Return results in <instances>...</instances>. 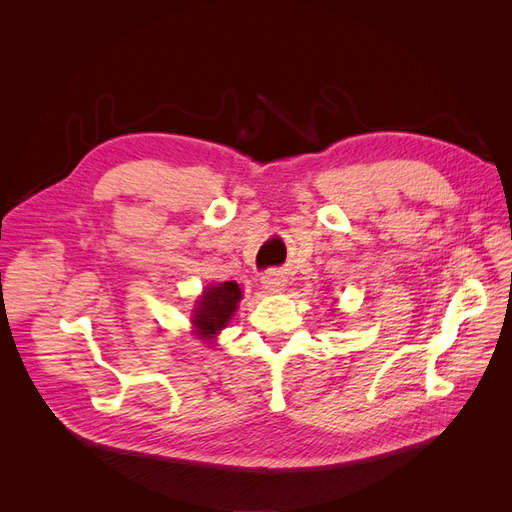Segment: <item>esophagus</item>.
Masks as SVG:
<instances>
[{
  "label": "esophagus",
  "instance_id": "esophagus-1",
  "mask_svg": "<svg viewBox=\"0 0 512 512\" xmlns=\"http://www.w3.org/2000/svg\"><path fill=\"white\" fill-rule=\"evenodd\" d=\"M286 284H288V280L282 271H269L267 275H262V288L271 294L282 292L286 288Z\"/></svg>",
  "mask_w": 512,
  "mask_h": 512
}]
</instances>
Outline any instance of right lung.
Returning <instances> with one entry per match:
<instances>
[{
	"mask_svg": "<svg viewBox=\"0 0 512 512\" xmlns=\"http://www.w3.org/2000/svg\"><path fill=\"white\" fill-rule=\"evenodd\" d=\"M243 299V292L237 282H224L207 286L192 309V324L194 335L203 339L205 344H211L230 318L235 316L237 305Z\"/></svg>",
	"mask_w": 512,
	"mask_h": 512,
	"instance_id": "obj_1",
	"label": "right lung"
}]
</instances>
